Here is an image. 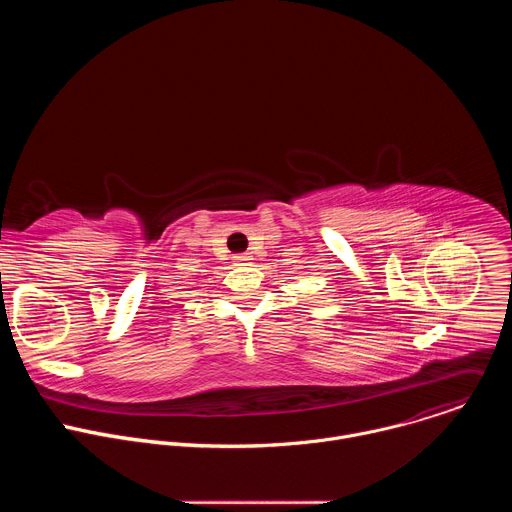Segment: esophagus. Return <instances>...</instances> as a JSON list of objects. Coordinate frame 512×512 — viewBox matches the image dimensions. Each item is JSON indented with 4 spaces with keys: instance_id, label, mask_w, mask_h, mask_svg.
Here are the masks:
<instances>
[{
    "instance_id": "obj_1",
    "label": "esophagus",
    "mask_w": 512,
    "mask_h": 512,
    "mask_svg": "<svg viewBox=\"0 0 512 512\" xmlns=\"http://www.w3.org/2000/svg\"><path fill=\"white\" fill-rule=\"evenodd\" d=\"M233 259H235L237 265H249V261H251L253 257H251V253H239V255H235Z\"/></svg>"
}]
</instances>
